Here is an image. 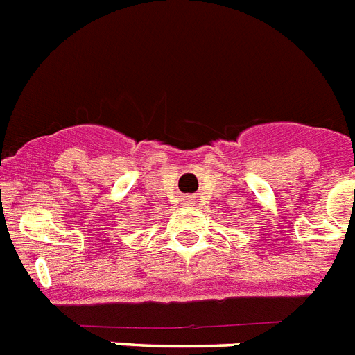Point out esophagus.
<instances>
[{
    "label": "esophagus",
    "mask_w": 355,
    "mask_h": 355,
    "mask_svg": "<svg viewBox=\"0 0 355 355\" xmlns=\"http://www.w3.org/2000/svg\"><path fill=\"white\" fill-rule=\"evenodd\" d=\"M183 201H184V207H193V205H196V199L193 198H184Z\"/></svg>",
    "instance_id": "obj_1"
}]
</instances>
